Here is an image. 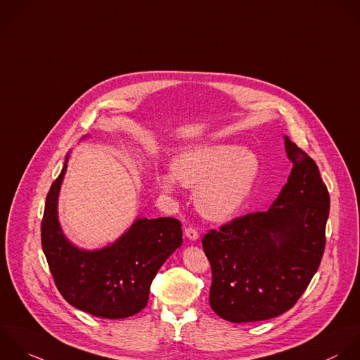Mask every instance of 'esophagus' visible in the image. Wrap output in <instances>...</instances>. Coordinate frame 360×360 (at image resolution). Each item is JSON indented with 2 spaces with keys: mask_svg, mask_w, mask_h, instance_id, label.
Masks as SVG:
<instances>
[{
  "mask_svg": "<svg viewBox=\"0 0 360 360\" xmlns=\"http://www.w3.org/2000/svg\"><path fill=\"white\" fill-rule=\"evenodd\" d=\"M185 236H186V238H188V240H191V241H196V240L199 238L198 231H196L195 229H192V227L185 229Z\"/></svg>",
  "mask_w": 360,
  "mask_h": 360,
  "instance_id": "esophagus-1",
  "label": "esophagus"
}]
</instances>
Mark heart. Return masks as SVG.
<instances>
[{"label": "heart", "mask_w": 360, "mask_h": 360, "mask_svg": "<svg viewBox=\"0 0 360 360\" xmlns=\"http://www.w3.org/2000/svg\"><path fill=\"white\" fill-rule=\"evenodd\" d=\"M259 172L258 157L236 144H207L186 150L172 162L171 172L157 175L168 193L176 181L195 189L196 209L209 220H226L236 214L250 196Z\"/></svg>", "instance_id": "1"}]
</instances>
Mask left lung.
I'll list each match as a JSON object with an SVG mask.
<instances>
[{"label": "left lung", "instance_id": "8db88e82", "mask_svg": "<svg viewBox=\"0 0 360 360\" xmlns=\"http://www.w3.org/2000/svg\"><path fill=\"white\" fill-rule=\"evenodd\" d=\"M283 140L293 168L271 207L202 240L213 274L210 307L230 323L265 321L290 310L324 254L327 186L313 158L288 136Z\"/></svg>", "mask_w": 360, "mask_h": 360}]
</instances>
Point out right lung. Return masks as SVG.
Segmentation results:
<instances>
[{
	"instance_id": "add662e5",
	"label": "right lung",
	"mask_w": 360,
	"mask_h": 360,
	"mask_svg": "<svg viewBox=\"0 0 360 360\" xmlns=\"http://www.w3.org/2000/svg\"><path fill=\"white\" fill-rule=\"evenodd\" d=\"M68 158L70 153L47 193L41 220V247L50 272L72 307L101 319L131 317L147 306L155 274L182 245L181 223L172 217H136L112 244L96 250L75 245L58 220V196Z\"/></svg>"
}]
</instances>
